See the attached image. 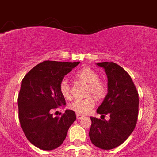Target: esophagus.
Segmentation results:
<instances>
[{"instance_id":"obj_1","label":"esophagus","mask_w":157,"mask_h":157,"mask_svg":"<svg viewBox=\"0 0 157 157\" xmlns=\"http://www.w3.org/2000/svg\"><path fill=\"white\" fill-rule=\"evenodd\" d=\"M83 117H85V116H84V115L79 114V113H77V114H76V118H77V119H78V120L82 119Z\"/></svg>"}]
</instances>
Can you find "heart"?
<instances>
[{
	"mask_svg": "<svg viewBox=\"0 0 157 157\" xmlns=\"http://www.w3.org/2000/svg\"><path fill=\"white\" fill-rule=\"evenodd\" d=\"M76 78L88 84L87 94H92L97 98H103L107 94V88L106 84L99 80L98 74L90 67H83L75 74ZM59 91L65 98L70 97V88L67 80H63L59 84ZM95 105V98L89 96L86 98H79L72 101L69 104V108L79 114H86L90 112Z\"/></svg>",
	"mask_w": 157,
	"mask_h": 157,
	"instance_id": "b5f03b06",
	"label": "heart"
}]
</instances>
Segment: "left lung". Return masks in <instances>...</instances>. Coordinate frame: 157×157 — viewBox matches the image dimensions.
<instances>
[{"label":"left lung","mask_w":157,"mask_h":157,"mask_svg":"<svg viewBox=\"0 0 157 157\" xmlns=\"http://www.w3.org/2000/svg\"><path fill=\"white\" fill-rule=\"evenodd\" d=\"M107 76V94L97 113L101 119L90 117V139L92 144L103 150H110L123 144L136 126L139 112V94L127 71L112 62L97 63ZM109 114L108 121L104 119Z\"/></svg>","instance_id":"left-lung-1"}]
</instances>
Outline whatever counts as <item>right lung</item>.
I'll use <instances>...</instances> for the list:
<instances>
[{
    "label": "right lung",
    "instance_id": "obj_1",
    "mask_svg": "<svg viewBox=\"0 0 157 157\" xmlns=\"http://www.w3.org/2000/svg\"><path fill=\"white\" fill-rule=\"evenodd\" d=\"M80 62L44 61L23 77L18 97V119L31 144L41 150L59 147L76 119V113L66 110L61 117H53L51 110L66 104L59 84Z\"/></svg>",
    "mask_w": 157,
    "mask_h": 157
}]
</instances>
